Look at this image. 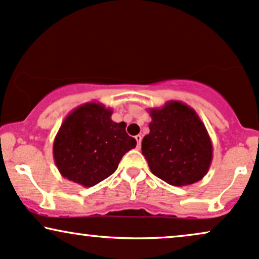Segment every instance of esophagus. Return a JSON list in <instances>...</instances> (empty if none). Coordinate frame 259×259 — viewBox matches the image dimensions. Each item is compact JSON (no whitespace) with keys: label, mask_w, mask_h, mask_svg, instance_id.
Wrapping results in <instances>:
<instances>
[{"label":"esophagus","mask_w":259,"mask_h":259,"mask_svg":"<svg viewBox=\"0 0 259 259\" xmlns=\"http://www.w3.org/2000/svg\"><path fill=\"white\" fill-rule=\"evenodd\" d=\"M135 140H136V142H138V148L140 149V147H141L142 136H141V135H136V136H135Z\"/></svg>","instance_id":"obj_1"}]
</instances>
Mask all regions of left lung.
Returning <instances> with one entry per match:
<instances>
[{
    "label": "left lung",
    "mask_w": 259,
    "mask_h": 259,
    "mask_svg": "<svg viewBox=\"0 0 259 259\" xmlns=\"http://www.w3.org/2000/svg\"><path fill=\"white\" fill-rule=\"evenodd\" d=\"M149 134L142 140V154L155 176L171 186H188L207 174L212 142L197 112L181 101L148 108Z\"/></svg>",
    "instance_id": "1"
}]
</instances>
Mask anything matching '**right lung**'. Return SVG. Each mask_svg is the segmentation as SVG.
<instances>
[{"instance_id": "1", "label": "right lung", "mask_w": 259, "mask_h": 259, "mask_svg": "<svg viewBox=\"0 0 259 259\" xmlns=\"http://www.w3.org/2000/svg\"><path fill=\"white\" fill-rule=\"evenodd\" d=\"M113 111L100 102L74 108L62 121L53 143V155L61 176L93 187L117 170L123 155L136 147L124 121L111 119Z\"/></svg>"}]
</instances>
